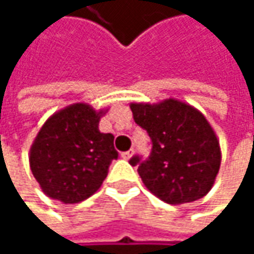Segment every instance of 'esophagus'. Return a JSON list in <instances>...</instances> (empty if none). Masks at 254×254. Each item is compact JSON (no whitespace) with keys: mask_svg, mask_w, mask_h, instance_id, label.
<instances>
[{"mask_svg":"<svg viewBox=\"0 0 254 254\" xmlns=\"http://www.w3.org/2000/svg\"><path fill=\"white\" fill-rule=\"evenodd\" d=\"M121 156H122V157H124L125 160H129V159H130V157L133 156V150H129V151H124V153H122Z\"/></svg>","mask_w":254,"mask_h":254,"instance_id":"1","label":"esophagus"}]
</instances>
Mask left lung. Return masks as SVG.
Instances as JSON below:
<instances>
[{
	"mask_svg": "<svg viewBox=\"0 0 254 254\" xmlns=\"http://www.w3.org/2000/svg\"><path fill=\"white\" fill-rule=\"evenodd\" d=\"M136 125L145 129L153 148L148 160L130 159L150 192L168 204L204 197L221 168V145L206 116L177 98L159 103H130Z\"/></svg>",
	"mask_w": 254,
	"mask_h": 254,
	"instance_id": "left-lung-1",
	"label": "left lung"
}]
</instances>
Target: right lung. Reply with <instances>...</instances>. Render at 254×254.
<instances>
[{
  "label": "right lung",
  "mask_w": 254,
  "mask_h": 254,
  "mask_svg": "<svg viewBox=\"0 0 254 254\" xmlns=\"http://www.w3.org/2000/svg\"><path fill=\"white\" fill-rule=\"evenodd\" d=\"M107 110L73 103L44 122L30 145L29 166L47 197L75 204L98 191L118 159L115 136L98 129Z\"/></svg>",
  "instance_id": "add662e5"
}]
</instances>
